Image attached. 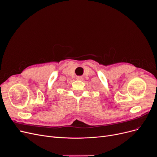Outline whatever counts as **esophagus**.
<instances>
[{
  "label": "esophagus",
  "instance_id": "34e87169",
  "mask_svg": "<svg viewBox=\"0 0 157 157\" xmlns=\"http://www.w3.org/2000/svg\"><path fill=\"white\" fill-rule=\"evenodd\" d=\"M77 80H84V78H83V77H82V76H78V77H77Z\"/></svg>",
  "mask_w": 157,
  "mask_h": 157
}]
</instances>
